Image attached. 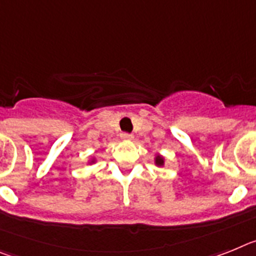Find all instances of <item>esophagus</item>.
I'll list each match as a JSON object with an SVG mask.
<instances>
[{
    "label": "esophagus",
    "mask_w": 256,
    "mask_h": 256,
    "mask_svg": "<svg viewBox=\"0 0 256 256\" xmlns=\"http://www.w3.org/2000/svg\"><path fill=\"white\" fill-rule=\"evenodd\" d=\"M132 134H128V132H122L121 139L122 140H132Z\"/></svg>",
    "instance_id": "1"
}]
</instances>
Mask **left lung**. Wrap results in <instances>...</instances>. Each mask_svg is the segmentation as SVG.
Wrapping results in <instances>:
<instances>
[{
  "instance_id": "1",
  "label": "left lung",
  "mask_w": 256,
  "mask_h": 256,
  "mask_svg": "<svg viewBox=\"0 0 256 256\" xmlns=\"http://www.w3.org/2000/svg\"><path fill=\"white\" fill-rule=\"evenodd\" d=\"M154 162L157 166H164V164H165V160H164V157H162V156L158 154V156H156Z\"/></svg>"
}]
</instances>
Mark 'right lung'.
Listing matches in <instances>:
<instances>
[{"label": "right lung", "instance_id": "1", "mask_svg": "<svg viewBox=\"0 0 256 256\" xmlns=\"http://www.w3.org/2000/svg\"><path fill=\"white\" fill-rule=\"evenodd\" d=\"M91 162H94V161H91Z\"/></svg>", "mask_w": 256, "mask_h": 256}]
</instances>
